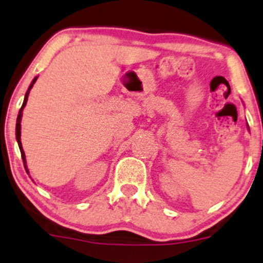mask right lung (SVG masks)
<instances>
[{
	"label": "right lung",
	"instance_id": "right-lung-1",
	"mask_svg": "<svg viewBox=\"0 0 263 263\" xmlns=\"http://www.w3.org/2000/svg\"><path fill=\"white\" fill-rule=\"evenodd\" d=\"M37 77H35L34 79H32V82L30 84V86H29L27 93H25V97H24V101H23V105L21 107V109H19V113H18V117H17V124H15V139H17V142H18V146H19V150H21V154H22V158H23V163H24V167L25 170H27V173H29L28 168H27V161H25V154H24V150H23V146H22V141H21V122H22V116H23V109H24L25 105H27V101H28V96H29V92H30L32 85H34L35 82H36Z\"/></svg>",
	"mask_w": 263,
	"mask_h": 263
}]
</instances>
